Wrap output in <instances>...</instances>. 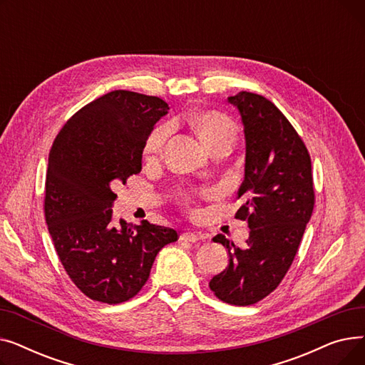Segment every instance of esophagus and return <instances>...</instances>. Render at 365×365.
<instances>
[{"instance_id":"esophagus-1","label":"esophagus","mask_w":365,"mask_h":365,"mask_svg":"<svg viewBox=\"0 0 365 365\" xmlns=\"http://www.w3.org/2000/svg\"><path fill=\"white\" fill-rule=\"evenodd\" d=\"M182 241H189V242H197L198 240H202V235L198 232H183L180 235Z\"/></svg>"}]
</instances>
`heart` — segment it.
<instances>
[{
  "instance_id": "obj_1",
  "label": "heart",
  "mask_w": 365,
  "mask_h": 365,
  "mask_svg": "<svg viewBox=\"0 0 365 365\" xmlns=\"http://www.w3.org/2000/svg\"><path fill=\"white\" fill-rule=\"evenodd\" d=\"M189 124L195 128L201 140L207 145L210 150H213L222 145H231L237 138V125L235 123L226 117L225 113L217 110H202L190 115ZM170 136L168 125H158L150 131L145 145H143V157L146 160L158 158L167 139Z\"/></svg>"
}]
</instances>
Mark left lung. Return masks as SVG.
<instances>
[{
  "label": "left lung",
  "mask_w": 365,
  "mask_h": 365,
  "mask_svg": "<svg viewBox=\"0 0 365 365\" xmlns=\"http://www.w3.org/2000/svg\"><path fill=\"white\" fill-rule=\"evenodd\" d=\"M244 125L245 168L235 217L247 220L250 235L240 248L219 234L227 248L226 269L208 282L225 303L248 306L272 293L294 260L314 210L309 152L284 113L256 93L229 96Z\"/></svg>",
  "instance_id": "1"
}]
</instances>
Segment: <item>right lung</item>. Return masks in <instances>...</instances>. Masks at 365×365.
I'll list each match as a JSON object with an SVG mask.
<instances>
[{
  "label": "right lung",
  "mask_w": 365,
  "mask_h": 365,
  "mask_svg": "<svg viewBox=\"0 0 365 365\" xmlns=\"http://www.w3.org/2000/svg\"><path fill=\"white\" fill-rule=\"evenodd\" d=\"M168 105L155 96L115 90L76 112L48 153L44 213L72 282L90 299L121 303L136 296L171 227L112 220V187L142 170L143 145Z\"/></svg>",
  "instance_id": "right-lung-1"
}]
</instances>
